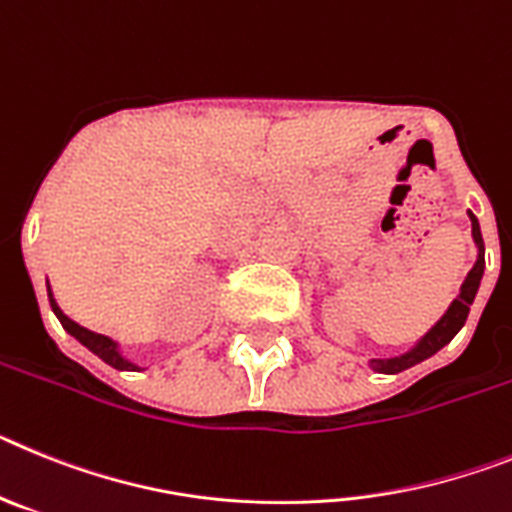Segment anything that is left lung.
I'll use <instances>...</instances> for the list:
<instances>
[{
  "label": "left lung",
  "instance_id": "8db88e82",
  "mask_svg": "<svg viewBox=\"0 0 512 512\" xmlns=\"http://www.w3.org/2000/svg\"><path fill=\"white\" fill-rule=\"evenodd\" d=\"M469 221H471V237H474V244H477V262H474V268L469 270V275H466L464 283H461L459 296L451 301L446 314H443V317L438 319V322H435L433 327H430V330L425 332V335H422L410 350H407V353L394 355V358H371L368 366H371L376 373H399L417 366V363H422L425 358L438 353L443 345H448V342L456 337V332L464 327L466 317H469V306L474 304V296H477L479 283H482V275H484L482 231H479L477 216H474L471 211H469Z\"/></svg>",
  "mask_w": 512,
  "mask_h": 512
}]
</instances>
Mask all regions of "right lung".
Listing matches in <instances>:
<instances>
[{
	"mask_svg": "<svg viewBox=\"0 0 512 512\" xmlns=\"http://www.w3.org/2000/svg\"><path fill=\"white\" fill-rule=\"evenodd\" d=\"M46 286H48V283H46ZM48 301H51V309H53V314L59 317L61 327H64V330L69 332L71 337H77L84 348L92 350L97 358H102V361L108 363V366L118 368V371H141V366H136L133 361H128L126 355L121 353V345H118V342L110 340V337H105V335H97V332L87 330V327H82V324H77L74 319L66 317L64 311H61V306L56 304V299H53L51 286H48Z\"/></svg>",
	"mask_w": 512,
	"mask_h": 512,
	"instance_id": "add662e5",
	"label": "right lung"
}]
</instances>
